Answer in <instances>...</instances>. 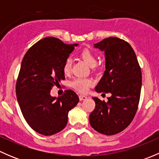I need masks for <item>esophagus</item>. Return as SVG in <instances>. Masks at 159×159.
<instances>
[{
	"instance_id": "34e87169",
	"label": "esophagus",
	"mask_w": 159,
	"mask_h": 159,
	"mask_svg": "<svg viewBox=\"0 0 159 159\" xmlns=\"http://www.w3.org/2000/svg\"><path fill=\"white\" fill-rule=\"evenodd\" d=\"M88 98L87 96L85 95H82V94H80L79 95V99L80 101H84V100H86V99Z\"/></svg>"
}]
</instances>
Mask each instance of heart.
Instances as JSON below:
<instances>
[{
  "label": "heart",
  "instance_id": "b5f03b06",
  "mask_svg": "<svg viewBox=\"0 0 159 159\" xmlns=\"http://www.w3.org/2000/svg\"><path fill=\"white\" fill-rule=\"evenodd\" d=\"M80 55L83 60L89 65L91 68H94L97 65V58L94 53L88 48L83 49L80 53ZM72 61L70 57H68L63 65V71L65 75H68L71 70ZM92 84V81L87 78H76L70 82V85L80 92H85L89 90L90 86Z\"/></svg>",
  "mask_w": 159,
  "mask_h": 159
}]
</instances>
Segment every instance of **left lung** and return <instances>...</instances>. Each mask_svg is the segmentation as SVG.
<instances>
[{"mask_svg":"<svg viewBox=\"0 0 159 159\" xmlns=\"http://www.w3.org/2000/svg\"><path fill=\"white\" fill-rule=\"evenodd\" d=\"M105 51V70L95 87L97 92L111 93L108 102L96 97L95 108L90 114V125L95 131L113 135L132 121L140 99L142 72L135 53L124 40L110 37L94 44Z\"/></svg>","mask_w":159,"mask_h":159,"instance_id":"left-lung-1","label":"left lung"}]
</instances>
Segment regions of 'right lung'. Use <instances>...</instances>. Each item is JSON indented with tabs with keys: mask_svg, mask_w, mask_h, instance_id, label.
I'll use <instances>...</instances> for the list:
<instances>
[{
	"mask_svg": "<svg viewBox=\"0 0 159 159\" xmlns=\"http://www.w3.org/2000/svg\"><path fill=\"white\" fill-rule=\"evenodd\" d=\"M78 45L48 37L34 44L21 61L16 84L17 102L27 123L43 135L65 129L68 112L79 102L72 90L57 98L51 95L53 86L65 79L63 65Z\"/></svg>",
	"mask_w": 159,
	"mask_h": 159,
	"instance_id": "right-lung-1",
	"label": "right lung"
}]
</instances>
